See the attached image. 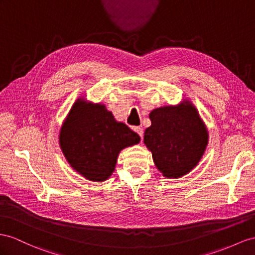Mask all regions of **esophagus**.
Instances as JSON below:
<instances>
[{
	"label": "esophagus",
	"instance_id": "obj_1",
	"mask_svg": "<svg viewBox=\"0 0 255 255\" xmlns=\"http://www.w3.org/2000/svg\"><path fill=\"white\" fill-rule=\"evenodd\" d=\"M133 130H134V131H135L136 133H138V134L140 135L141 139L143 138V130H142L141 127H133Z\"/></svg>",
	"mask_w": 255,
	"mask_h": 255
}]
</instances>
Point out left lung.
Listing matches in <instances>:
<instances>
[{"mask_svg":"<svg viewBox=\"0 0 255 255\" xmlns=\"http://www.w3.org/2000/svg\"><path fill=\"white\" fill-rule=\"evenodd\" d=\"M144 144L156 168L165 178L178 179L198 165L208 145L209 133L197 109L188 100L149 113Z\"/></svg>","mask_w":255,"mask_h":255,"instance_id":"8db88e82","label":"left lung"}]
</instances>
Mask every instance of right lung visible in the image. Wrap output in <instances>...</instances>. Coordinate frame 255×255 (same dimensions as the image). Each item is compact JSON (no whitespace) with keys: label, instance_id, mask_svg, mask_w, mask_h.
<instances>
[{"label":"right lung","instance_id":"add662e5","mask_svg":"<svg viewBox=\"0 0 255 255\" xmlns=\"http://www.w3.org/2000/svg\"><path fill=\"white\" fill-rule=\"evenodd\" d=\"M139 142L140 136L117 122L104 104L83 97L72 106L59 133L60 148L70 166L94 182L108 180L122 149Z\"/></svg>","mask_w":255,"mask_h":255}]
</instances>
